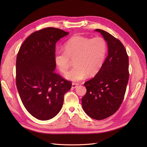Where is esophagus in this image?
<instances>
[{
    "label": "esophagus",
    "instance_id": "1",
    "mask_svg": "<svg viewBox=\"0 0 147 147\" xmlns=\"http://www.w3.org/2000/svg\"><path fill=\"white\" fill-rule=\"evenodd\" d=\"M78 85H79V84H78V83H72V86H71V87H72V88H76L78 87Z\"/></svg>",
    "mask_w": 147,
    "mask_h": 147
}]
</instances>
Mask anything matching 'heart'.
Segmentation results:
<instances>
[{
  "label": "heart",
  "instance_id": "b5f03b06",
  "mask_svg": "<svg viewBox=\"0 0 147 147\" xmlns=\"http://www.w3.org/2000/svg\"><path fill=\"white\" fill-rule=\"evenodd\" d=\"M64 49H57L54 60L59 70L65 73L74 59V66L65 78L74 82L96 74L105 59L107 44L101 37L90 38L81 35L71 37L64 44Z\"/></svg>",
  "mask_w": 147,
  "mask_h": 147
}]
</instances>
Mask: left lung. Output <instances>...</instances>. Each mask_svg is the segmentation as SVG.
Listing matches in <instances>:
<instances>
[{
    "instance_id": "1",
    "label": "left lung",
    "mask_w": 147,
    "mask_h": 147,
    "mask_svg": "<svg viewBox=\"0 0 147 147\" xmlns=\"http://www.w3.org/2000/svg\"><path fill=\"white\" fill-rule=\"evenodd\" d=\"M107 42L109 55L93 79L84 83L83 109L89 117L102 120L116 112L124 99L129 78V57L124 45L104 30L96 29Z\"/></svg>"
}]
</instances>
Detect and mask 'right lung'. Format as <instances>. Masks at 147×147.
I'll use <instances>...</instances> for the list:
<instances>
[{
    "label": "right lung",
    "mask_w": 147,
    "mask_h": 147,
    "mask_svg": "<svg viewBox=\"0 0 147 147\" xmlns=\"http://www.w3.org/2000/svg\"><path fill=\"white\" fill-rule=\"evenodd\" d=\"M69 34L46 27L31 34L19 49L16 61V85L28 112L40 120H49L59 112L64 96L72 83L55 70L56 43Z\"/></svg>",
    "instance_id": "obj_1"
}]
</instances>
